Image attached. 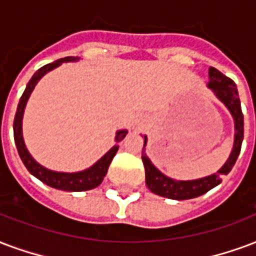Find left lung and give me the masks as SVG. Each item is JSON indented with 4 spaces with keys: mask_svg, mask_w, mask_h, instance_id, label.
<instances>
[{
    "mask_svg": "<svg viewBox=\"0 0 256 256\" xmlns=\"http://www.w3.org/2000/svg\"><path fill=\"white\" fill-rule=\"evenodd\" d=\"M209 88L213 90L217 98L228 107L230 114L234 115V144L232 153L229 156L228 162H225L224 166L214 175L206 176L198 180H174L171 178H166L162 172L153 166L150 160L148 158L146 154L142 152V162L145 166V178H146V184L152 192L160 196H166L170 200H191L196 196H204L205 192L212 190L213 187L218 186L222 176L228 175L230 170L234 168V162L239 157L242 142L244 137V120L242 107H240L239 94L234 80L224 76L220 70L216 68L209 69ZM144 144H146V137Z\"/></svg>",
    "mask_w": 256,
    "mask_h": 256,
    "instance_id": "left-lung-1",
    "label": "left lung"
}]
</instances>
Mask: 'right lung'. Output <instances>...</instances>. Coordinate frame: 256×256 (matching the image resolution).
<instances>
[{
  "instance_id": "1",
  "label": "right lung",
  "mask_w": 256,
  "mask_h": 256,
  "mask_svg": "<svg viewBox=\"0 0 256 256\" xmlns=\"http://www.w3.org/2000/svg\"><path fill=\"white\" fill-rule=\"evenodd\" d=\"M78 60V56H65V58H60L56 60L52 64H47L43 68L38 70L35 74L32 76V78L27 84V88L22 94L20 103L17 106L16 116H14V122H13V133H14V142H16L17 150L18 154L22 157L24 166H27V170L31 172L32 175L36 176L39 180L43 183H46L47 186L54 187L58 190L64 191H86L92 190L94 187H98L103 182L104 176L108 171V166L112 162L114 156L118 152V145H115L112 149H110V152L107 154H104L99 162H96L94 166H92L88 170H85L82 172H76V174H64V172H54L47 170L44 166H42L40 164H38L31 154L28 153L27 148L24 145V140H22V114H24V108H26V104L30 98V94L35 88V85L39 80H40L43 76L46 74L47 72H50L51 69H54L56 66H60L62 62H69V60ZM128 132L126 130H120L116 133V142L122 141L123 138L126 137Z\"/></svg>"
}]
</instances>
